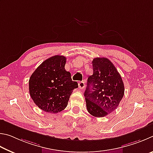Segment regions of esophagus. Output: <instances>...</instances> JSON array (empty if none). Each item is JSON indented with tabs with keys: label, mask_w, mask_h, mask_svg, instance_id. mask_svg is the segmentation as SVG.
<instances>
[{
	"label": "esophagus",
	"mask_w": 153,
	"mask_h": 153,
	"mask_svg": "<svg viewBox=\"0 0 153 153\" xmlns=\"http://www.w3.org/2000/svg\"><path fill=\"white\" fill-rule=\"evenodd\" d=\"M85 82L84 81H80L79 82V87L80 88V89H84L85 87Z\"/></svg>",
	"instance_id": "esophagus-1"
}]
</instances>
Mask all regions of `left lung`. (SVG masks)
Masks as SVG:
<instances>
[{"label":"left lung","instance_id":"left-lung-1","mask_svg":"<svg viewBox=\"0 0 153 153\" xmlns=\"http://www.w3.org/2000/svg\"><path fill=\"white\" fill-rule=\"evenodd\" d=\"M93 74L89 76L85 92L87 111L102 117L113 112L124 95L122 79L113 63L106 58L92 62Z\"/></svg>","mask_w":153,"mask_h":153}]
</instances>
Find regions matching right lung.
Segmentation results:
<instances>
[{
  "label": "right lung",
  "mask_w": 153,
  "mask_h": 153,
  "mask_svg": "<svg viewBox=\"0 0 153 153\" xmlns=\"http://www.w3.org/2000/svg\"><path fill=\"white\" fill-rule=\"evenodd\" d=\"M65 64L66 57L52 56L43 62L29 78V94L43 111L56 114L64 110L72 91L78 87L65 70Z\"/></svg>",
  "instance_id": "1"
}]
</instances>
